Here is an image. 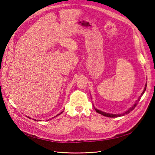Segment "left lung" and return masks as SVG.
Masks as SVG:
<instances>
[{
	"label": "left lung",
	"mask_w": 155,
	"mask_h": 155,
	"mask_svg": "<svg viewBox=\"0 0 155 155\" xmlns=\"http://www.w3.org/2000/svg\"><path fill=\"white\" fill-rule=\"evenodd\" d=\"M146 87H147V84H146V85H145V87H144V89H143V92H142V93L141 94V95H140V96L138 98V100H137L136 101V102L135 103V104H133L131 108H130L128 110H127V111H126L124 113H122V114H108V113H106V112H104V111H101V110H98V109H97V108H95V107H94V108H95V110L97 112V113H99V114H101V115H104V116H106V117H121V116H123V115H124L125 114H128L129 113H130V112L134 109L135 107H136V106L137 105V104H138V101H140V99H141V97L143 95V94H144V92L146 91Z\"/></svg>",
	"instance_id": "1"
}]
</instances>
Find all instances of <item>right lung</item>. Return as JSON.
<instances>
[{
    "instance_id": "right-lung-1",
    "label": "right lung",
    "mask_w": 155,
    "mask_h": 155,
    "mask_svg": "<svg viewBox=\"0 0 155 155\" xmlns=\"http://www.w3.org/2000/svg\"><path fill=\"white\" fill-rule=\"evenodd\" d=\"M62 112H63V111H62ZM62 112H61V113H60V114H58V115H56V116H54V117H57V116H58V115H60V114H61V113H62ZM29 118H30V117H29ZM52 118H53V117H52ZM35 120H36V119H35ZM38 121H41V120H38Z\"/></svg>"
}]
</instances>
